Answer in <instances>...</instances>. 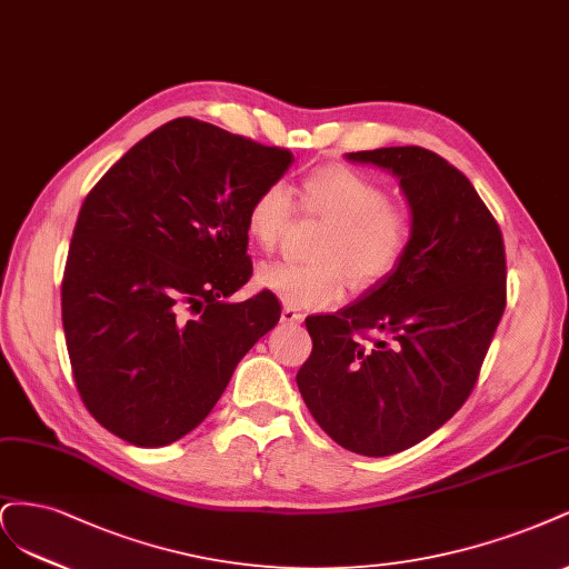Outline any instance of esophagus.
<instances>
[{
	"label": "esophagus",
	"mask_w": 569,
	"mask_h": 569,
	"mask_svg": "<svg viewBox=\"0 0 569 569\" xmlns=\"http://www.w3.org/2000/svg\"><path fill=\"white\" fill-rule=\"evenodd\" d=\"M281 321H283V323H300V321H302V315H300L298 309L283 307V311H281Z\"/></svg>",
	"instance_id": "34e87169"
}]
</instances>
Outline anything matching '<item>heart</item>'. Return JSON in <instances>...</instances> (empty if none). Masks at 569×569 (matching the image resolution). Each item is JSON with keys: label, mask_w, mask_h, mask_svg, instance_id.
<instances>
[{"label": "heart", "mask_w": 569, "mask_h": 569, "mask_svg": "<svg viewBox=\"0 0 569 569\" xmlns=\"http://www.w3.org/2000/svg\"><path fill=\"white\" fill-rule=\"evenodd\" d=\"M300 206L307 214L331 224L319 250V267L288 262L264 264L258 286L300 309H326L342 300L347 279L369 288L395 271L411 241L413 222L407 208L390 203L380 181L342 164H328L307 174L300 184ZM296 200L281 181L264 187L250 200L246 229L260 250H273L288 231Z\"/></svg>", "instance_id": "1"}]
</instances>
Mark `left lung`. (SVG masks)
<instances>
[{
  "label": "left lung",
  "instance_id": "8db88e82",
  "mask_svg": "<svg viewBox=\"0 0 569 569\" xmlns=\"http://www.w3.org/2000/svg\"><path fill=\"white\" fill-rule=\"evenodd\" d=\"M347 160L399 179L413 231L392 273L336 315L305 319L315 347L298 388L333 442L390 456L442 428L470 397L506 309V250L468 177L437 153L390 146Z\"/></svg>",
  "mask_w": 569,
  "mask_h": 569
}]
</instances>
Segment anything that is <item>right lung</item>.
<instances>
[{
  "label": "right lung",
  "instance_id": "add662e5",
  "mask_svg": "<svg viewBox=\"0 0 569 569\" xmlns=\"http://www.w3.org/2000/svg\"><path fill=\"white\" fill-rule=\"evenodd\" d=\"M292 153L177 118L134 143L78 214L61 315L78 392L99 423L134 447L191 432L236 363L281 319L248 283L250 200Z\"/></svg>",
  "mask_w": 569,
  "mask_h": 569
}]
</instances>
